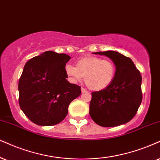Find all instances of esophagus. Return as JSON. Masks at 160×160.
Masks as SVG:
<instances>
[{"label": "esophagus", "instance_id": "34e87169", "mask_svg": "<svg viewBox=\"0 0 160 160\" xmlns=\"http://www.w3.org/2000/svg\"><path fill=\"white\" fill-rule=\"evenodd\" d=\"M82 92H87V90H86V89H84V88H82Z\"/></svg>", "mask_w": 160, "mask_h": 160}]
</instances>
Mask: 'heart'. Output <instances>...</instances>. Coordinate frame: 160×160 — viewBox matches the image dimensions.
<instances>
[{
  "instance_id": "b5f03b06",
  "label": "heart",
  "mask_w": 160,
  "mask_h": 160,
  "mask_svg": "<svg viewBox=\"0 0 160 160\" xmlns=\"http://www.w3.org/2000/svg\"><path fill=\"white\" fill-rule=\"evenodd\" d=\"M65 72L74 83L81 82L84 76L85 83L90 89L99 91L112 83L115 77L116 68L109 60H104L96 56H87L78 59L76 67L67 64Z\"/></svg>"
}]
</instances>
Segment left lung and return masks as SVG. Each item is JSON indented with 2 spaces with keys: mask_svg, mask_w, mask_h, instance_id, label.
Masks as SVG:
<instances>
[{
  "mask_svg": "<svg viewBox=\"0 0 160 160\" xmlns=\"http://www.w3.org/2000/svg\"><path fill=\"white\" fill-rule=\"evenodd\" d=\"M113 62L116 73L105 89L92 92L90 115L102 127H116L133 119L140 106L142 76L131 58L116 51L96 52Z\"/></svg>",
  "mask_w": 160,
  "mask_h": 160,
  "instance_id": "obj_1",
  "label": "left lung"
}]
</instances>
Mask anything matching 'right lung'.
<instances>
[{
	"label": "right lung",
	"mask_w": 160,
	"mask_h": 160,
	"mask_svg": "<svg viewBox=\"0 0 160 160\" xmlns=\"http://www.w3.org/2000/svg\"><path fill=\"white\" fill-rule=\"evenodd\" d=\"M70 58L46 51L26 63L18 82L19 105L33 123L58 124L68 115L70 102L80 96V87L67 80L65 66Z\"/></svg>",
	"instance_id": "right-lung-1"
}]
</instances>
